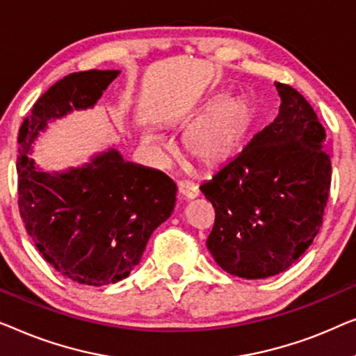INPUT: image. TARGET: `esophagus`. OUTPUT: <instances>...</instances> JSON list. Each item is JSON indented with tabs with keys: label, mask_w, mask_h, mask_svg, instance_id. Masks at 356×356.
<instances>
[{
	"label": "esophagus",
	"mask_w": 356,
	"mask_h": 356,
	"mask_svg": "<svg viewBox=\"0 0 356 356\" xmlns=\"http://www.w3.org/2000/svg\"><path fill=\"white\" fill-rule=\"evenodd\" d=\"M179 195L185 200H193L198 197V187L190 180H182V182L177 184Z\"/></svg>",
	"instance_id": "1"
}]
</instances>
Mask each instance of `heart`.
Masks as SVG:
<instances>
[{
	"instance_id": "heart-1",
	"label": "heart",
	"mask_w": 356,
	"mask_h": 356,
	"mask_svg": "<svg viewBox=\"0 0 356 356\" xmlns=\"http://www.w3.org/2000/svg\"><path fill=\"white\" fill-rule=\"evenodd\" d=\"M252 119L253 104L245 95L222 98L187 130L185 152L208 169L222 166L238 152ZM145 140L154 152H161L163 142L158 137L147 135Z\"/></svg>"
}]
</instances>
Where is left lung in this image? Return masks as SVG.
<instances>
[{"instance_id": "1", "label": "left lung", "mask_w": 356, "mask_h": 356, "mask_svg": "<svg viewBox=\"0 0 356 356\" xmlns=\"http://www.w3.org/2000/svg\"><path fill=\"white\" fill-rule=\"evenodd\" d=\"M274 85L277 118L200 187L216 211L207 247L224 271L243 279L292 266L323 226L329 197L326 130L297 90Z\"/></svg>"}]
</instances>
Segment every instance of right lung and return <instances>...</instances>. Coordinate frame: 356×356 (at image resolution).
Instances as JSON below:
<instances>
[{
    "mask_svg": "<svg viewBox=\"0 0 356 356\" xmlns=\"http://www.w3.org/2000/svg\"><path fill=\"white\" fill-rule=\"evenodd\" d=\"M119 71L69 74L33 104L19 129V211L43 258L85 285L126 279L153 230L176 207V184L156 169L124 161L109 148L80 168L44 172L29 159L49 121L97 104Z\"/></svg>",
    "mask_w": 356,
    "mask_h": 356,
    "instance_id": "add662e5",
    "label": "right lung"
}]
</instances>
